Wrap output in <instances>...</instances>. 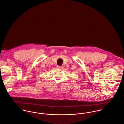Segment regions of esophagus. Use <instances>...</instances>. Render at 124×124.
<instances>
[{"label": "esophagus", "instance_id": "34e87169", "mask_svg": "<svg viewBox=\"0 0 124 124\" xmlns=\"http://www.w3.org/2000/svg\"><path fill=\"white\" fill-rule=\"evenodd\" d=\"M56 68H57V69H63L62 66H57Z\"/></svg>", "mask_w": 124, "mask_h": 124}]
</instances>
